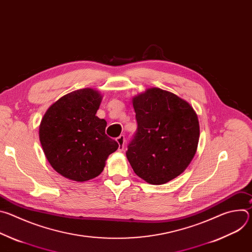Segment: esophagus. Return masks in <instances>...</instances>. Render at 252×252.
<instances>
[{"instance_id": "obj_1", "label": "esophagus", "mask_w": 252, "mask_h": 252, "mask_svg": "<svg viewBox=\"0 0 252 252\" xmlns=\"http://www.w3.org/2000/svg\"><path fill=\"white\" fill-rule=\"evenodd\" d=\"M117 141H118V143H119V151H120V152L124 151V148H125V142H126L125 136H124V135H120V136L117 138Z\"/></svg>"}]
</instances>
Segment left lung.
Masks as SVG:
<instances>
[{
    "label": "left lung",
    "mask_w": 252,
    "mask_h": 252,
    "mask_svg": "<svg viewBox=\"0 0 252 252\" xmlns=\"http://www.w3.org/2000/svg\"><path fill=\"white\" fill-rule=\"evenodd\" d=\"M137 122L126 158L137 176L163 185L183 173L192 160L199 139V123L192 106L158 88L132 98Z\"/></svg>",
    "instance_id": "1"
}]
</instances>
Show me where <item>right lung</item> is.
Returning a JSON list of instances; mask_svg holds the SVG:
<instances>
[{"instance_id": "right-lung-1", "label": "right lung", "mask_w": 252, "mask_h": 252, "mask_svg": "<svg viewBox=\"0 0 252 252\" xmlns=\"http://www.w3.org/2000/svg\"><path fill=\"white\" fill-rule=\"evenodd\" d=\"M101 94L93 89L71 92L53 103L42 119L39 136L45 156L61 175L87 182L103 170L119 143L105 134L95 114Z\"/></svg>"}]
</instances>
